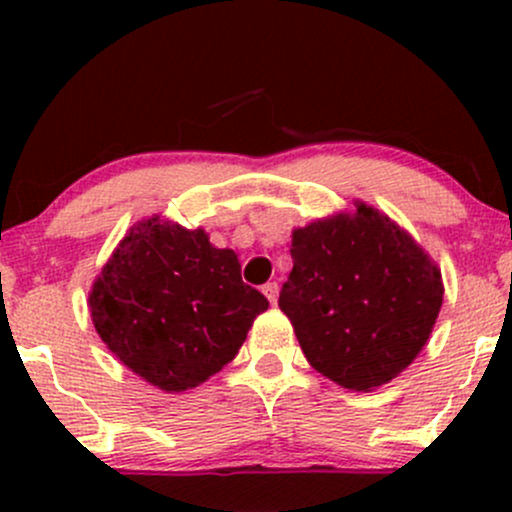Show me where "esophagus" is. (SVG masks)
Returning a JSON list of instances; mask_svg holds the SVG:
<instances>
[{
	"label": "esophagus",
	"mask_w": 512,
	"mask_h": 512,
	"mask_svg": "<svg viewBox=\"0 0 512 512\" xmlns=\"http://www.w3.org/2000/svg\"><path fill=\"white\" fill-rule=\"evenodd\" d=\"M262 293L267 296V301L276 305V301H279V284L276 281H269V284L262 286Z\"/></svg>",
	"instance_id": "1"
}]
</instances>
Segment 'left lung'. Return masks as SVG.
I'll return each mask as SVG.
<instances>
[{
  "mask_svg": "<svg viewBox=\"0 0 512 512\" xmlns=\"http://www.w3.org/2000/svg\"><path fill=\"white\" fill-rule=\"evenodd\" d=\"M291 257L279 308L317 373L370 392L414 363L445 289L440 267L409 231L356 199L351 211L293 228Z\"/></svg>",
  "mask_w": 512,
  "mask_h": 512,
  "instance_id": "1",
  "label": "left lung"
}]
</instances>
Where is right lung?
<instances>
[{
	"instance_id": "right-lung-1",
	"label": "right lung",
	"mask_w": 512,
	"mask_h": 512,
	"mask_svg": "<svg viewBox=\"0 0 512 512\" xmlns=\"http://www.w3.org/2000/svg\"><path fill=\"white\" fill-rule=\"evenodd\" d=\"M267 308L240 279L236 252L161 214L129 226L88 291L103 344L163 392L207 383L236 358Z\"/></svg>"
}]
</instances>
